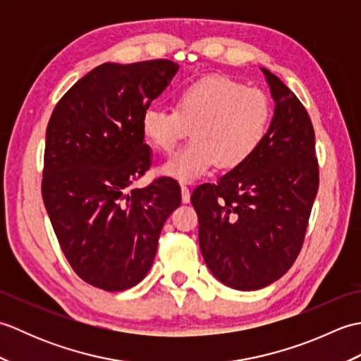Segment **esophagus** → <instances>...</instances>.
Returning <instances> with one entry per match:
<instances>
[{"instance_id": "34e87169", "label": "esophagus", "mask_w": 361, "mask_h": 361, "mask_svg": "<svg viewBox=\"0 0 361 361\" xmlns=\"http://www.w3.org/2000/svg\"><path fill=\"white\" fill-rule=\"evenodd\" d=\"M181 200H183V203H189L190 202V190L185 185L181 186Z\"/></svg>"}]
</instances>
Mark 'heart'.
Returning a JSON list of instances; mask_svg holds the SVG:
<instances>
[{"label":"heart","instance_id":"1","mask_svg":"<svg viewBox=\"0 0 361 361\" xmlns=\"http://www.w3.org/2000/svg\"><path fill=\"white\" fill-rule=\"evenodd\" d=\"M270 121L271 102L264 91L228 75H208L183 87L175 109L147 106L141 132L157 150L171 153L190 128L192 140L166 161L161 172L192 181L214 164L231 171L247 163L264 144Z\"/></svg>","mask_w":361,"mask_h":361}]
</instances>
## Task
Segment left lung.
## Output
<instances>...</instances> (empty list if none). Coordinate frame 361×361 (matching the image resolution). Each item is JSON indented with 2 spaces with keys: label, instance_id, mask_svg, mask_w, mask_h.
<instances>
[{
  "label": "left lung",
  "instance_id": "left-lung-1",
  "mask_svg": "<svg viewBox=\"0 0 361 361\" xmlns=\"http://www.w3.org/2000/svg\"><path fill=\"white\" fill-rule=\"evenodd\" d=\"M260 70L276 104L264 144L217 185H200L190 195L206 265L242 291L270 286L293 265L319 185L309 113L281 79Z\"/></svg>",
  "mask_w": 361,
  "mask_h": 361
}]
</instances>
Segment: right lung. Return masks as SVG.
<instances>
[{
    "instance_id": "right-lung-1",
    "label": "right lung",
    "mask_w": 361,
    "mask_h": 361,
    "mask_svg": "<svg viewBox=\"0 0 361 361\" xmlns=\"http://www.w3.org/2000/svg\"><path fill=\"white\" fill-rule=\"evenodd\" d=\"M178 65L158 59L104 63L54 109L46 128L42 195L60 248L90 286L121 291L149 273L167 217L181 203L178 183H132L149 171L141 114Z\"/></svg>"
}]
</instances>
